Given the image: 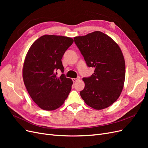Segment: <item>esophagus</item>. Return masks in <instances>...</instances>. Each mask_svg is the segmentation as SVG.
Here are the masks:
<instances>
[{
	"label": "esophagus",
	"mask_w": 148,
	"mask_h": 148,
	"mask_svg": "<svg viewBox=\"0 0 148 148\" xmlns=\"http://www.w3.org/2000/svg\"><path fill=\"white\" fill-rule=\"evenodd\" d=\"M80 78H79V77H78V78H73L72 79V81L73 82H76L77 81H78V79H79Z\"/></svg>",
	"instance_id": "obj_1"
}]
</instances>
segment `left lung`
Returning a JSON list of instances; mask_svg holds the SVG:
<instances>
[{"label":"left lung","instance_id":"left-lung-1","mask_svg":"<svg viewBox=\"0 0 148 148\" xmlns=\"http://www.w3.org/2000/svg\"><path fill=\"white\" fill-rule=\"evenodd\" d=\"M76 45L89 67L95 72L83 78L85 86L80 96L96 110L107 108L119 97L125 78V63L122 51L114 40L101 31L74 38Z\"/></svg>","mask_w":148,"mask_h":148}]
</instances>
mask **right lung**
Listing matches in <instances>:
<instances>
[{
	"label": "right lung",
	"instance_id": "right-lung-1",
	"mask_svg": "<svg viewBox=\"0 0 148 148\" xmlns=\"http://www.w3.org/2000/svg\"><path fill=\"white\" fill-rule=\"evenodd\" d=\"M73 42L71 38L44 35L33 42L26 56L23 67L24 84L31 99L43 110L59 108L71 91L72 80L64 74L57 78L56 71H64L61 60Z\"/></svg>",
	"mask_w": 148,
	"mask_h": 148
}]
</instances>
